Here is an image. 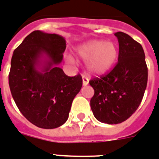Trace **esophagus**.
Masks as SVG:
<instances>
[{
	"label": "esophagus",
	"mask_w": 159,
	"mask_h": 159,
	"mask_svg": "<svg viewBox=\"0 0 159 159\" xmlns=\"http://www.w3.org/2000/svg\"><path fill=\"white\" fill-rule=\"evenodd\" d=\"M88 82H89V81H88V77H86L85 76H83V77H82V85H83V86H87V85H88Z\"/></svg>",
	"instance_id": "obj_1"
}]
</instances>
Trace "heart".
Listing matches in <instances>:
<instances>
[{
	"label": "heart",
	"mask_w": 159,
	"mask_h": 159,
	"mask_svg": "<svg viewBox=\"0 0 159 159\" xmlns=\"http://www.w3.org/2000/svg\"><path fill=\"white\" fill-rule=\"evenodd\" d=\"M75 52L85 61L86 68L92 75L105 74L112 68L118 57V48L114 42L103 40H89L75 47ZM66 60L74 63L75 59L68 56Z\"/></svg>",
	"instance_id": "b5f03b06"
}]
</instances>
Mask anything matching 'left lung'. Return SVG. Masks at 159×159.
I'll return each instance as SVG.
<instances>
[{
	"instance_id": "left-lung-1",
	"label": "left lung",
	"mask_w": 159,
	"mask_h": 159,
	"mask_svg": "<svg viewBox=\"0 0 159 159\" xmlns=\"http://www.w3.org/2000/svg\"><path fill=\"white\" fill-rule=\"evenodd\" d=\"M119 43L117 63L109 73L91 80L94 89L90 101L99 122L117 124L135 112L143 98L148 82V67L141 44L128 34H114Z\"/></svg>"
}]
</instances>
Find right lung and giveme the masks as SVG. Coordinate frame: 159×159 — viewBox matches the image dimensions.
<instances>
[{
  "label": "right lung",
  "mask_w": 159,
  "mask_h": 159,
  "mask_svg": "<svg viewBox=\"0 0 159 159\" xmlns=\"http://www.w3.org/2000/svg\"><path fill=\"white\" fill-rule=\"evenodd\" d=\"M65 49L66 40L60 35L34 31L12 55V98L23 116L38 128L52 129L66 123L72 101L82 88L79 74L68 77L57 66Z\"/></svg>",
  "instance_id": "add662e5"
}]
</instances>
